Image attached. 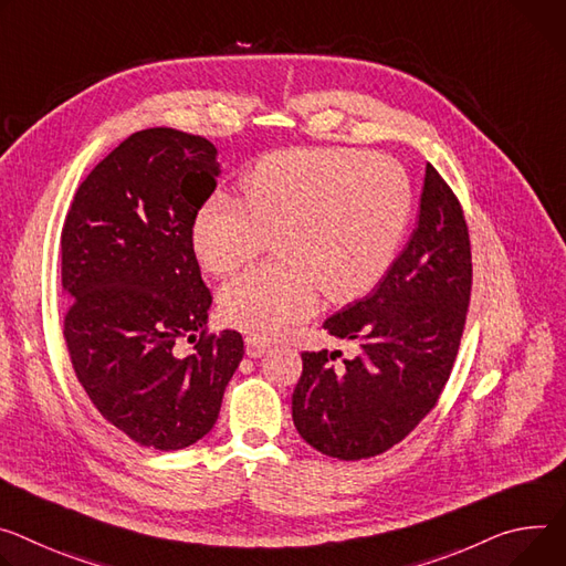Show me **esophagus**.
I'll use <instances>...</instances> for the list:
<instances>
[{
    "mask_svg": "<svg viewBox=\"0 0 566 566\" xmlns=\"http://www.w3.org/2000/svg\"><path fill=\"white\" fill-rule=\"evenodd\" d=\"M269 349H271V345H269L266 340L254 338V336H245V354H248L250 358H260V356H264Z\"/></svg>",
    "mask_w": 566,
    "mask_h": 566,
    "instance_id": "1",
    "label": "esophagus"
}]
</instances>
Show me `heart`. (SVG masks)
I'll use <instances>...</instances> for the list:
<instances>
[{
	"label": "heart",
	"mask_w": 566,
	"mask_h": 566,
	"mask_svg": "<svg viewBox=\"0 0 566 566\" xmlns=\"http://www.w3.org/2000/svg\"><path fill=\"white\" fill-rule=\"evenodd\" d=\"M243 200L214 193L193 221V250L212 275L248 264L275 237L282 262L230 280L219 295L228 325L275 336L336 304L368 293L403 243L413 191L399 163L354 148H289L241 180Z\"/></svg>",
	"instance_id": "1"
}]
</instances>
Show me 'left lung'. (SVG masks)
I'll return each mask as SVG.
<instances>
[{"label":"left lung","mask_w":566,"mask_h":566,"mask_svg":"<svg viewBox=\"0 0 566 566\" xmlns=\"http://www.w3.org/2000/svg\"><path fill=\"white\" fill-rule=\"evenodd\" d=\"M472 291V252L460 202L427 165L418 228L388 273L323 327L358 354L336 373L327 349L302 354L291 397L297 433L325 455L388 451L436 406L455 361Z\"/></svg>","instance_id":"left-lung-1"}]
</instances>
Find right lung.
Here are the masks:
<instances>
[{
  "label": "right lung",
  "mask_w": 566,
  "mask_h": 566,
  "mask_svg": "<svg viewBox=\"0 0 566 566\" xmlns=\"http://www.w3.org/2000/svg\"><path fill=\"white\" fill-rule=\"evenodd\" d=\"M217 158L198 135L133 133L81 182L61 239L74 373L101 416L160 451L210 433L243 358L239 332L205 334L212 293L191 239ZM196 331L195 354L178 357L175 340Z\"/></svg>",
  "instance_id": "1"
}]
</instances>
